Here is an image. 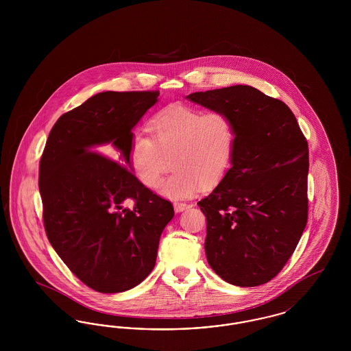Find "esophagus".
I'll return each instance as SVG.
<instances>
[{"instance_id":"obj_1","label":"esophagus","mask_w":351,"mask_h":351,"mask_svg":"<svg viewBox=\"0 0 351 351\" xmlns=\"http://www.w3.org/2000/svg\"><path fill=\"white\" fill-rule=\"evenodd\" d=\"M173 208H175V212H176V213H180V212H183L185 209L191 208V205H189V204H185V202H175V204H173Z\"/></svg>"}]
</instances>
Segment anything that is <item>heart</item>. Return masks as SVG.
I'll return each instance as SVG.
<instances>
[{"label": "heart", "mask_w": 351, "mask_h": 351, "mask_svg": "<svg viewBox=\"0 0 351 351\" xmlns=\"http://www.w3.org/2000/svg\"><path fill=\"white\" fill-rule=\"evenodd\" d=\"M147 128L151 136L134 134L130 163L139 180L154 188L172 160L175 169L159 186V193L167 199L193 196L201 184L219 182L230 166L235 129L222 112L169 105L151 118Z\"/></svg>", "instance_id": "b5f03b06"}]
</instances>
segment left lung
Returning a JSON list of instances; mask_svg holds the SVG:
<instances>
[{"label":"left lung","instance_id":"obj_1","mask_svg":"<svg viewBox=\"0 0 351 351\" xmlns=\"http://www.w3.org/2000/svg\"><path fill=\"white\" fill-rule=\"evenodd\" d=\"M188 100L222 112L235 129L232 167L199 201L205 254L225 282L256 287L275 278L308 219V142L283 101L250 85L195 92Z\"/></svg>","mask_w":351,"mask_h":351}]
</instances>
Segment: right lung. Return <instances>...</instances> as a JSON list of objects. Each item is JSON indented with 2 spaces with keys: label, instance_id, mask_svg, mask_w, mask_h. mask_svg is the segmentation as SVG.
I'll return each mask as SVG.
<instances>
[{
  "label": "right lung",
  "instance_id": "1",
  "mask_svg": "<svg viewBox=\"0 0 351 351\" xmlns=\"http://www.w3.org/2000/svg\"><path fill=\"white\" fill-rule=\"evenodd\" d=\"M158 90L102 92L64 113L39 163L43 221L51 246L89 288L117 293L143 282L173 217L169 201L133 175L134 126ZM105 148L111 158L96 149ZM133 199L134 208H123Z\"/></svg>",
  "mask_w": 351,
  "mask_h": 351
}]
</instances>
